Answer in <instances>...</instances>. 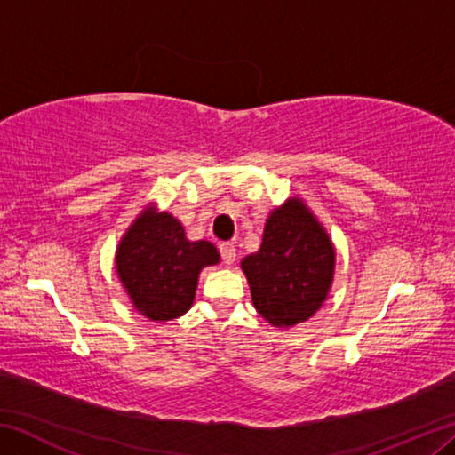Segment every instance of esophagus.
<instances>
[{
	"label": "esophagus",
	"instance_id": "esophagus-1",
	"mask_svg": "<svg viewBox=\"0 0 455 455\" xmlns=\"http://www.w3.org/2000/svg\"><path fill=\"white\" fill-rule=\"evenodd\" d=\"M219 249H220V257H222V260H225V265H233L236 260L235 244L233 243H222Z\"/></svg>",
	"mask_w": 455,
	"mask_h": 455
}]
</instances>
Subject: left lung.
<instances>
[{"mask_svg":"<svg viewBox=\"0 0 455 455\" xmlns=\"http://www.w3.org/2000/svg\"><path fill=\"white\" fill-rule=\"evenodd\" d=\"M252 305L291 329L321 309L335 276V244L303 198L289 196L265 220L263 243L241 260Z\"/></svg>","mask_w":455,"mask_h":455,"instance_id":"8db88e82","label":"left lung"}]
</instances>
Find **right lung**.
<instances>
[{
    "label": "right lung",
    "instance_id": "obj_1",
    "mask_svg": "<svg viewBox=\"0 0 455 455\" xmlns=\"http://www.w3.org/2000/svg\"><path fill=\"white\" fill-rule=\"evenodd\" d=\"M114 263L134 309L164 323L190 309L200 271L219 265L220 255L209 241H188L179 219L148 203L122 235Z\"/></svg>",
    "mask_w": 455,
    "mask_h": 455
}]
</instances>
